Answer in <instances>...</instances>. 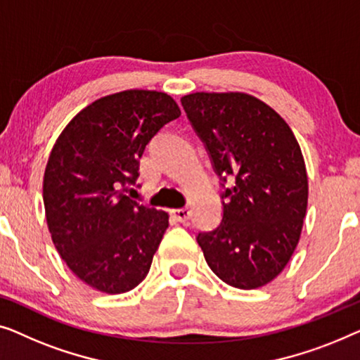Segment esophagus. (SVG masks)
<instances>
[{
    "label": "esophagus",
    "mask_w": 360,
    "mask_h": 360,
    "mask_svg": "<svg viewBox=\"0 0 360 360\" xmlns=\"http://www.w3.org/2000/svg\"><path fill=\"white\" fill-rule=\"evenodd\" d=\"M171 214H173V217H174L176 220L181 221V224H184V221L189 220L191 210L189 209H176V210L171 212Z\"/></svg>",
    "instance_id": "34e87169"
}]
</instances>
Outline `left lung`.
I'll return each mask as SVG.
<instances>
[{
  "mask_svg": "<svg viewBox=\"0 0 360 360\" xmlns=\"http://www.w3.org/2000/svg\"><path fill=\"white\" fill-rule=\"evenodd\" d=\"M181 104L215 173L235 179L221 194L220 225L197 235L207 264L231 287L266 285L300 240L308 204L300 145L285 120L251 94L192 93Z\"/></svg>",
  "mask_w": 360,
  "mask_h": 360,
  "instance_id": "left-lung-1",
  "label": "left lung"
}]
</instances>
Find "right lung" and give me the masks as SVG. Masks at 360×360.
I'll return each mask as SVG.
<instances>
[{"mask_svg": "<svg viewBox=\"0 0 360 360\" xmlns=\"http://www.w3.org/2000/svg\"><path fill=\"white\" fill-rule=\"evenodd\" d=\"M181 110L166 93L129 89L84 108L55 141L44 174L49 231L70 271L104 293L148 274L168 214L125 195L145 146Z\"/></svg>", "mask_w": 360, "mask_h": 360, "instance_id": "add662e5", "label": "right lung"}]
</instances>
